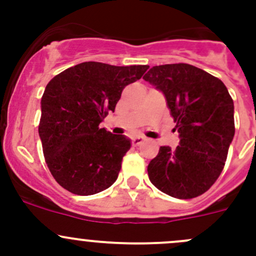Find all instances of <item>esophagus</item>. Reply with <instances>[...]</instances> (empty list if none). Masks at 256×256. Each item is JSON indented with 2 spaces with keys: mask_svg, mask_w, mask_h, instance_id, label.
Listing matches in <instances>:
<instances>
[{
  "mask_svg": "<svg viewBox=\"0 0 256 256\" xmlns=\"http://www.w3.org/2000/svg\"><path fill=\"white\" fill-rule=\"evenodd\" d=\"M144 141V138L142 136H136V138H132V146H140L141 144H142Z\"/></svg>",
  "mask_w": 256,
  "mask_h": 256,
  "instance_id": "obj_1",
  "label": "esophagus"
}]
</instances>
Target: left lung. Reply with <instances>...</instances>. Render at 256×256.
Here are the masks:
<instances>
[{
    "label": "left lung",
    "instance_id": "left-lung-1",
    "mask_svg": "<svg viewBox=\"0 0 256 256\" xmlns=\"http://www.w3.org/2000/svg\"><path fill=\"white\" fill-rule=\"evenodd\" d=\"M144 79L164 92L180 134L176 150L162 146L151 160L150 180L171 197H198L226 164L236 132L233 99L220 79L190 64L152 66Z\"/></svg>",
    "mask_w": 256,
    "mask_h": 256
}]
</instances>
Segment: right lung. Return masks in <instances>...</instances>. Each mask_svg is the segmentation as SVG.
Returning <instances> with one entry per match:
<instances>
[{
    "mask_svg": "<svg viewBox=\"0 0 256 256\" xmlns=\"http://www.w3.org/2000/svg\"><path fill=\"white\" fill-rule=\"evenodd\" d=\"M147 69L148 66L84 62L47 84L38 132L49 171L66 190L92 196L116 180L130 140L99 125L114 112L124 88Z\"/></svg>",
    "mask_w": 256,
    "mask_h": 256,
    "instance_id": "right-lung-1",
    "label": "right lung"
}]
</instances>
